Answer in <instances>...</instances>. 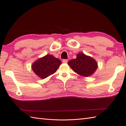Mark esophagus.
<instances>
[{"label": "esophagus", "instance_id": "1", "mask_svg": "<svg viewBox=\"0 0 126 126\" xmlns=\"http://www.w3.org/2000/svg\"><path fill=\"white\" fill-rule=\"evenodd\" d=\"M68 60H63V63H68Z\"/></svg>", "mask_w": 126, "mask_h": 126}]
</instances>
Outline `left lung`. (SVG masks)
Wrapping results in <instances>:
<instances>
[{
  "label": "left lung",
  "mask_w": 126,
  "mask_h": 126,
  "mask_svg": "<svg viewBox=\"0 0 126 126\" xmlns=\"http://www.w3.org/2000/svg\"><path fill=\"white\" fill-rule=\"evenodd\" d=\"M68 65L78 75L86 77L92 75L98 68V64L94 58L82 52L77 54L76 59L69 61Z\"/></svg>",
  "instance_id": "8db88e82"
}]
</instances>
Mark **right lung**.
Masks as SVG:
<instances>
[{"label":"right lung","instance_id":"obj_1","mask_svg":"<svg viewBox=\"0 0 126 126\" xmlns=\"http://www.w3.org/2000/svg\"><path fill=\"white\" fill-rule=\"evenodd\" d=\"M61 64L58 58L47 54L35 61L32 65V69L39 78L45 79L54 74Z\"/></svg>","mask_w":126,"mask_h":126}]
</instances>
